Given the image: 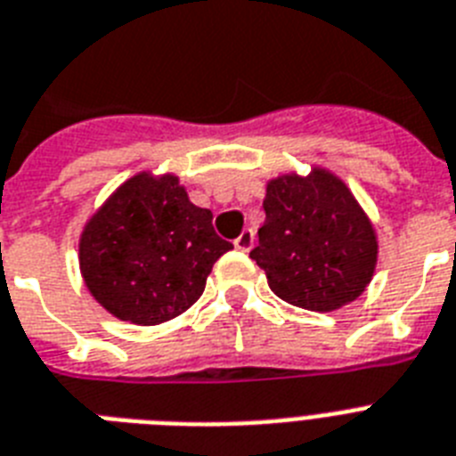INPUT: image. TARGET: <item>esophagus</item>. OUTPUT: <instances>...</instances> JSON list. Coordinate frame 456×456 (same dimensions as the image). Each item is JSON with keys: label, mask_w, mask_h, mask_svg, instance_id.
<instances>
[{"label": "esophagus", "mask_w": 456, "mask_h": 456, "mask_svg": "<svg viewBox=\"0 0 456 456\" xmlns=\"http://www.w3.org/2000/svg\"><path fill=\"white\" fill-rule=\"evenodd\" d=\"M255 243V234H253V229H243L239 234V239L234 240V246L236 250H240V253H248L250 248H253Z\"/></svg>", "instance_id": "obj_1"}]
</instances>
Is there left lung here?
<instances>
[{"mask_svg": "<svg viewBox=\"0 0 456 456\" xmlns=\"http://www.w3.org/2000/svg\"><path fill=\"white\" fill-rule=\"evenodd\" d=\"M265 224L250 257L273 295L309 312H335L372 281L377 236L349 187L330 170L269 180Z\"/></svg>", "mask_w": 456, "mask_h": 456, "instance_id": "8db88e82", "label": "left lung"}]
</instances>
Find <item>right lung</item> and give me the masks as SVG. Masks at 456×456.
Wrapping results in <instances>:
<instances>
[{
  "label": "right lung",
  "instance_id": "right-lung-1",
  "mask_svg": "<svg viewBox=\"0 0 456 456\" xmlns=\"http://www.w3.org/2000/svg\"><path fill=\"white\" fill-rule=\"evenodd\" d=\"M232 243L213 213L190 201L175 175L138 173L86 222L79 266L100 305L135 325H159L203 295L210 269Z\"/></svg>",
  "mask_w": 456,
  "mask_h": 456
}]
</instances>
